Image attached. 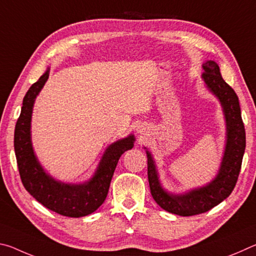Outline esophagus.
Segmentation results:
<instances>
[{
  "instance_id": "obj_1",
  "label": "esophagus",
  "mask_w": 256,
  "mask_h": 256,
  "mask_svg": "<svg viewBox=\"0 0 256 256\" xmlns=\"http://www.w3.org/2000/svg\"><path fill=\"white\" fill-rule=\"evenodd\" d=\"M140 132H141V131H140Z\"/></svg>"
}]
</instances>
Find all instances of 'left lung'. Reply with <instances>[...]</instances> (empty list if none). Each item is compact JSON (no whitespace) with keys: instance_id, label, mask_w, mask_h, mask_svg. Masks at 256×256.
<instances>
[{"instance_id":"obj_1","label":"left lung","mask_w":256,"mask_h":256,"mask_svg":"<svg viewBox=\"0 0 256 256\" xmlns=\"http://www.w3.org/2000/svg\"><path fill=\"white\" fill-rule=\"evenodd\" d=\"M202 68L204 70L202 80L208 90L220 102L226 120V144L218 174L210 183L201 188L180 194L170 193L162 188L152 154L144 148L148 157V180L154 200L164 210L183 216L209 211L230 196L237 183L246 146L245 128L236 92L222 79L219 66L214 60H206L202 64Z\"/></svg>"}]
</instances>
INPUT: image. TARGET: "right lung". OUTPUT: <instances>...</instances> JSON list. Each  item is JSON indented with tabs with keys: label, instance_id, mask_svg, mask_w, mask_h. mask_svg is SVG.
<instances>
[{
	"label": "right lung",
	"instance_id": "add662e5",
	"mask_svg": "<svg viewBox=\"0 0 256 256\" xmlns=\"http://www.w3.org/2000/svg\"><path fill=\"white\" fill-rule=\"evenodd\" d=\"M50 76V68L26 94L14 130V152L24 188L47 209L56 214L79 218L100 206L107 196L116 164L125 151L133 148V134L107 146L94 176L81 184L55 180L42 168L32 142V115L38 94Z\"/></svg>",
	"mask_w": 256,
	"mask_h": 256
}]
</instances>
